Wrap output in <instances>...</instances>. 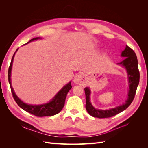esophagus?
Segmentation results:
<instances>
[{
  "instance_id": "1",
  "label": "esophagus",
  "mask_w": 148,
  "mask_h": 148,
  "mask_svg": "<svg viewBox=\"0 0 148 148\" xmlns=\"http://www.w3.org/2000/svg\"><path fill=\"white\" fill-rule=\"evenodd\" d=\"M74 83L76 84H79V85H82L84 83V76L83 74H77L74 78Z\"/></svg>"
}]
</instances>
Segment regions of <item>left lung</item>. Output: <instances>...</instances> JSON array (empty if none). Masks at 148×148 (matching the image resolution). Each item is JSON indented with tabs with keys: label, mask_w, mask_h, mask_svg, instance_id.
Segmentation results:
<instances>
[{
	"label": "left lung",
	"mask_w": 148,
	"mask_h": 148,
	"mask_svg": "<svg viewBox=\"0 0 148 148\" xmlns=\"http://www.w3.org/2000/svg\"><path fill=\"white\" fill-rule=\"evenodd\" d=\"M121 56L126 57L119 64H121L126 68L129 80L130 90L128 92V100L122 106H118L116 108L111 109L109 110H100L96 109L92 106L90 101V90L88 88H84V92L86 95V109L89 114L93 117L99 118H106L114 116L118 113L123 111L129 106L132 102L136 95V90L138 84L139 83L140 73L138 68V61L136 53L129 46H126L124 51L121 53Z\"/></svg>",
	"instance_id": "obj_1"
}]
</instances>
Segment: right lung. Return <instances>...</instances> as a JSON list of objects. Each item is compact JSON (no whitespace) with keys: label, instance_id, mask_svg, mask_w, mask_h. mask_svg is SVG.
Listing matches in <instances>:
<instances>
[{"label":"right lung","instance_id":"add662e5","mask_svg":"<svg viewBox=\"0 0 148 148\" xmlns=\"http://www.w3.org/2000/svg\"><path fill=\"white\" fill-rule=\"evenodd\" d=\"M39 39V37H36L31 39L30 41L28 42L29 43L31 41H33L34 40ZM16 49V51L18 50ZM15 55V53H14L13 56L11 60L10 65L8 69V80L9 84H10L11 90L12 97L16 102L17 104L20 107V108L23 109L28 112L30 113L34 116H37V117H43V116H53L58 112L61 111V110L63 109L65 104V101L66 97H67V93L71 89V82L69 83L67 85H65L62 88V89L60 91V92L56 94L55 97L52 99L51 101H50L49 103H46V104L43 105H39V106H33L30 104H27V103H24L21 101V100L18 98V97L16 95L14 90L11 86V69H12V61H13L14 56Z\"/></svg>","mask_w":148,"mask_h":148}]
</instances>
